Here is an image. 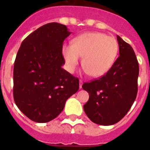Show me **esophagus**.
<instances>
[{"label":"esophagus","instance_id":"esophagus-1","mask_svg":"<svg viewBox=\"0 0 150 150\" xmlns=\"http://www.w3.org/2000/svg\"><path fill=\"white\" fill-rule=\"evenodd\" d=\"M82 85H83V81H82L81 79L79 80V88H82Z\"/></svg>","mask_w":150,"mask_h":150}]
</instances>
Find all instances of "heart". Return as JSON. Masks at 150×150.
Listing matches in <instances>:
<instances>
[{
  "label": "heart",
  "mask_w": 150,
  "mask_h": 150,
  "mask_svg": "<svg viewBox=\"0 0 150 150\" xmlns=\"http://www.w3.org/2000/svg\"><path fill=\"white\" fill-rule=\"evenodd\" d=\"M62 51L70 72H74L80 57H83L82 64L85 72L98 78L105 75L112 67L119 46L113 37L100 32H88L74 38L71 45H63Z\"/></svg>",
  "instance_id": "heart-1"
}]
</instances>
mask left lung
Here are the masks:
<instances>
[{"label": "left lung", "mask_w": 150, "mask_h": 150, "mask_svg": "<svg viewBox=\"0 0 150 150\" xmlns=\"http://www.w3.org/2000/svg\"><path fill=\"white\" fill-rule=\"evenodd\" d=\"M120 56L105 75L83 88L89 99L83 106L91 122L101 125L116 124L126 115L137 93L138 62L133 49L117 35Z\"/></svg>", "instance_id": "left-lung-1"}]
</instances>
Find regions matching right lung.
Wrapping results in <instances>:
<instances>
[{
	"label": "right lung",
	"instance_id": "1",
	"mask_svg": "<svg viewBox=\"0 0 150 150\" xmlns=\"http://www.w3.org/2000/svg\"><path fill=\"white\" fill-rule=\"evenodd\" d=\"M71 33L64 25L46 24L29 34L17 52L13 98L18 109L36 122L56 118L79 89V79L62 67L63 42Z\"/></svg>",
	"mask_w": 150,
	"mask_h": 150
}]
</instances>
